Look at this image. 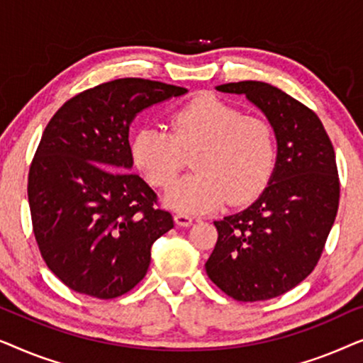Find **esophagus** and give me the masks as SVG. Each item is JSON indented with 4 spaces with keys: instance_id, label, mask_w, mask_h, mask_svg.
I'll use <instances>...</instances> for the list:
<instances>
[{
    "instance_id": "esophagus-1",
    "label": "esophagus",
    "mask_w": 363,
    "mask_h": 363,
    "mask_svg": "<svg viewBox=\"0 0 363 363\" xmlns=\"http://www.w3.org/2000/svg\"><path fill=\"white\" fill-rule=\"evenodd\" d=\"M175 221H177L178 226H185L186 228V226H190L191 223H193V216L185 215V213H177Z\"/></svg>"
}]
</instances>
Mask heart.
I'll return each mask as SVG.
<instances>
[{"label":"heart","instance_id":"b5f03b06","mask_svg":"<svg viewBox=\"0 0 363 363\" xmlns=\"http://www.w3.org/2000/svg\"><path fill=\"white\" fill-rule=\"evenodd\" d=\"M170 132L145 127L132 143L135 165L148 183L170 188L193 155L195 173L168 195L173 208L211 211L251 201L269 180L277 155V133L269 117L242 113L225 99L203 94L168 116Z\"/></svg>","mask_w":363,"mask_h":363}]
</instances>
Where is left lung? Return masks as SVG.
<instances>
[{
    "label": "left lung",
    "instance_id": "8db88e82",
    "mask_svg": "<svg viewBox=\"0 0 363 363\" xmlns=\"http://www.w3.org/2000/svg\"><path fill=\"white\" fill-rule=\"evenodd\" d=\"M246 94L277 133L269 185L245 211L215 221L218 241L206 274L226 296L267 301L314 271L339 210L335 152L320 118L271 84L241 81L216 87Z\"/></svg>",
    "mask_w": 363,
    "mask_h": 363
}]
</instances>
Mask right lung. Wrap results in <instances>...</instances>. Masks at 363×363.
I'll use <instances>...</instances> for the list:
<instances>
[{
    "instance_id": "obj_1",
    "label": "right lung",
    "mask_w": 363,
    "mask_h": 363,
    "mask_svg": "<svg viewBox=\"0 0 363 363\" xmlns=\"http://www.w3.org/2000/svg\"><path fill=\"white\" fill-rule=\"evenodd\" d=\"M185 87L140 77L79 92L44 128L28 175L33 233L49 269L69 289L116 299L147 274L150 247L173 216L135 173L128 125Z\"/></svg>"
}]
</instances>
